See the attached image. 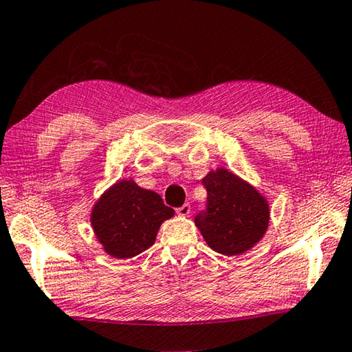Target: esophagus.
Wrapping results in <instances>:
<instances>
[{
  "label": "esophagus",
  "instance_id": "1",
  "mask_svg": "<svg viewBox=\"0 0 352 352\" xmlns=\"http://www.w3.org/2000/svg\"><path fill=\"white\" fill-rule=\"evenodd\" d=\"M176 214L181 215V217H187L190 214V204H182L181 208L176 209Z\"/></svg>",
  "mask_w": 352,
  "mask_h": 352
}]
</instances>
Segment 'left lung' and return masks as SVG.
<instances>
[{
  "instance_id": "left-lung-1",
  "label": "left lung",
  "mask_w": 352,
  "mask_h": 352,
  "mask_svg": "<svg viewBox=\"0 0 352 352\" xmlns=\"http://www.w3.org/2000/svg\"><path fill=\"white\" fill-rule=\"evenodd\" d=\"M208 190V212L195 225L214 252L237 256L252 250L267 232L270 204L264 193L225 166L203 177Z\"/></svg>"
}]
</instances>
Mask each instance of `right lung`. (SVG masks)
<instances>
[{"mask_svg": "<svg viewBox=\"0 0 352 352\" xmlns=\"http://www.w3.org/2000/svg\"><path fill=\"white\" fill-rule=\"evenodd\" d=\"M173 215L175 210L165 206L159 193L127 177L116 181L96 199L89 221L107 255L129 259L148 250L160 225Z\"/></svg>", "mask_w": 352, "mask_h": 352, "instance_id": "1", "label": "right lung"}]
</instances>
